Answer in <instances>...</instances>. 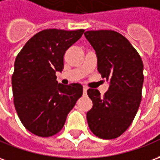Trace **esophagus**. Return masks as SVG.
Instances as JSON below:
<instances>
[{
	"label": "esophagus",
	"instance_id": "obj_1",
	"mask_svg": "<svg viewBox=\"0 0 160 160\" xmlns=\"http://www.w3.org/2000/svg\"><path fill=\"white\" fill-rule=\"evenodd\" d=\"M87 91H88V88L83 87V93L84 94H86V93H87Z\"/></svg>",
	"mask_w": 160,
	"mask_h": 160
}]
</instances>
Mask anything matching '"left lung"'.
I'll return each mask as SVG.
<instances>
[{
    "label": "left lung",
    "mask_w": 160,
    "mask_h": 160,
    "mask_svg": "<svg viewBox=\"0 0 160 160\" xmlns=\"http://www.w3.org/2000/svg\"><path fill=\"white\" fill-rule=\"evenodd\" d=\"M84 35L95 50L98 71L109 82L103 97L97 89L88 90L92 101L87 113L88 126L99 138H118L130 127L141 101L142 60L127 38L115 31H87Z\"/></svg>",
    "instance_id": "8db88e82"
}]
</instances>
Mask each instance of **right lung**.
Returning <instances> with one entry per match:
<instances>
[{
  "mask_svg": "<svg viewBox=\"0 0 160 160\" xmlns=\"http://www.w3.org/2000/svg\"><path fill=\"white\" fill-rule=\"evenodd\" d=\"M84 29H45L34 34L14 61L12 89L15 110L27 130L40 137L56 134L83 87L79 83H58L66 51L83 34Z\"/></svg>",
  "mask_w": 160,
  "mask_h": 160,
  "instance_id": "right-lung-1",
  "label": "right lung"
}]
</instances>
